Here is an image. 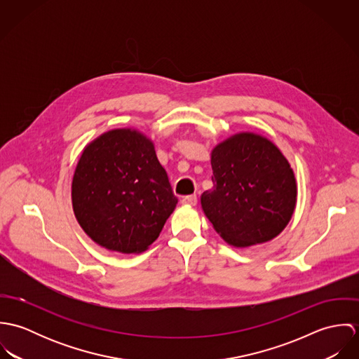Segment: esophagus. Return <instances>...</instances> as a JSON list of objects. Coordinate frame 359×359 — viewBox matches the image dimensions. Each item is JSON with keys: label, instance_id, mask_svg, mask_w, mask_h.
Wrapping results in <instances>:
<instances>
[{"label": "esophagus", "instance_id": "34e87169", "mask_svg": "<svg viewBox=\"0 0 359 359\" xmlns=\"http://www.w3.org/2000/svg\"><path fill=\"white\" fill-rule=\"evenodd\" d=\"M182 203H184V205H195L198 203V196H196V195L184 196V198H182Z\"/></svg>", "mask_w": 359, "mask_h": 359}]
</instances>
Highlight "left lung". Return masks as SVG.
<instances>
[{
	"instance_id": "8db88e82",
	"label": "left lung",
	"mask_w": 359,
	"mask_h": 359,
	"mask_svg": "<svg viewBox=\"0 0 359 359\" xmlns=\"http://www.w3.org/2000/svg\"><path fill=\"white\" fill-rule=\"evenodd\" d=\"M212 189L201 198L205 217L235 248L264 243L289 224L297 201L294 172L265 137L241 133L211 152Z\"/></svg>"
}]
</instances>
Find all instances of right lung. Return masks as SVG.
<instances>
[{"instance_id": "obj_1", "label": "right lung", "mask_w": 359, "mask_h": 359, "mask_svg": "<svg viewBox=\"0 0 359 359\" xmlns=\"http://www.w3.org/2000/svg\"><path fill=\"white\" fill-rule=\"evenodd\" d=\"M74 215L100 246L142 253L158 238L178 199L154 142L137 130H111L88 144L72 182Z\"/></svg>"}]
</instances>
